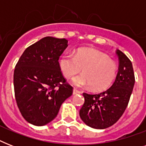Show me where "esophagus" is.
Wrapping results in <instances>:
<instances>
[{"mask_svg": "<svg viewBox=\"0 0 146 146\" xmlns=\"http://www.w3.org/2000/svg\"><path fill=\"white\" fill-rule=\"evenodd\" d=\"M73 95H78V94H80V92L79 90H77L76 89H73Z\"/></svg>", "mask_w": 146, "mask_h": 146, "instance_id": "obj_1", "label": "esophagus"}]
</instances>
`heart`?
<instances>
[{
	"mask_svg": "<svg viewBox=\"0 0 146 146\" xmlns=\"http://www.w3.org/2000/svg\"><path fill=\"white\" fill-rule=\"evenodd\" d=\"M59 66L66 78H71L83 71L81 75L72 80L77 87L91 86L94 91L108 89L115 80L117 67L107 55L92 48H81L74 56L62 55L59 60Z\"/></svg>",
	"mask_w": 146,
	"mask_h": 146,
	"instance_id": "1",
	"label": "heart"
}]
</instances>
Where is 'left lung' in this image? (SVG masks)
Masks as SVG:
<instances>
[{"instance_id": "1", "label": "left lung", "mask_w": 146, "mask_h": 146, "mask_svg": "<svg viewBox=\"0 0 146 146\" xmlns=\"http://www.w3.org/2000/svg\"><path fill=\"white\" fill-rule=\"evenodd\" d=\"M119 67L116 80L106 91L98 94L83 93L85 102L80 116L86 125L95 129H105L113 125L124 113L135 83L130 60L117 50Z\"/></svg>"}]
</instances>
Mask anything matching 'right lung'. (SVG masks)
I'll return each instance as SVG.
<instances>
[{"label": "right lung", "mask_w": 146, "mask_h": 146, "mask_svg": "<svg viewBox=\"0 0 146 146\" xmlns=\"http://www.w3.org/2000/svg\"><path fill=\"white\" fill-rule=\"evenodd\" d=\"M65 38H43L24 50L13 73L15 98L24 119L44 126L57 117L73 87L59 66L60 56L68 46Z\"/></svg>", "instance_id": "add662e5"}]
</instances>
